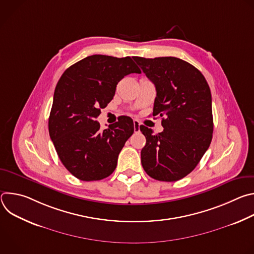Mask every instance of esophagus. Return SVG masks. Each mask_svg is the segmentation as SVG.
<instances>
[{"instance_id":"34e87169","label":"esophagus","mask_w":254,"mask_h":254,"mask_svg":"<svg viewBox=\"0 0 254 254\" xmlns=\"http://www.w3.org/2000/svg\"><path fill=\"white\" fill-rule=\"evenodd\" d=\"M139 123L137 121H133V129H134V132H138L139 131Z\"/></svg>"}]
</instances>
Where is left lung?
Returning <instances> with one entry per match:
<instances>
[{
    "instance_id": "8db88e82",
    "label": "left lung",
    "mask_w": 254,
    "mask_h": 254,
    "mask_svg": "<svg viewBox=\"0 0 254 254\" xmlns=\"http://www.w3.org/2000/svg\"><path fill=\"white\" fill-rule=\"evenodd\" d=\"M154 82L157 96L153 116H160L164 130L140 126L147 139L141 165L155 180L175 182L190 174L208 150L213 133L212 98L201 72L176 57H133Z\"/></svg>"
}]
</instances>
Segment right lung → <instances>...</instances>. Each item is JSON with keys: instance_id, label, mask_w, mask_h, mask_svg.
Instances as JSON below:
<instances>
[{"instance_id": "right-lung-1", "label": "right lung", "mask_w": 254, "mask_h": 254, "mask_svg": "<svg viewBox=\"0 0 254 254\" xmlns=\"http://www.w3.org/2000/svg\"><path fill=\"white\" fill-rule=\"evenodd\" d=\"M140 73L130 57L91 55L67 68L53 96L48 127L64 167L81 181H98L117 168L118 157L133 133V122L121 117L101 130L96 118L127 74Z\"/></svg>"}]
</instances>
